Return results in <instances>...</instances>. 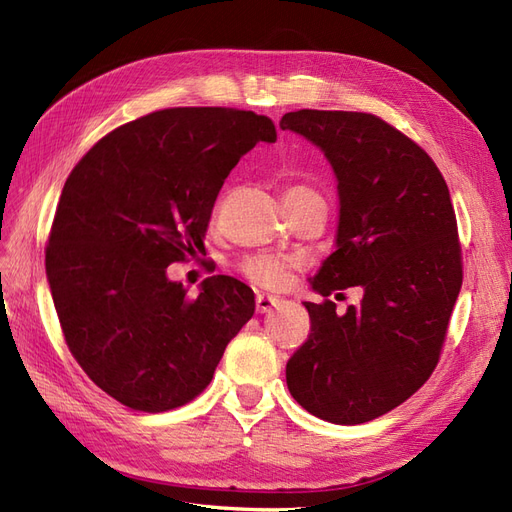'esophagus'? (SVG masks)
<instances>
[{
	"instance_id": "obj_1",
	"label": "esophagus",
	"mask_w": 512,
	"mask_h": 512,
	"mask_svg": "<svg viewBox=\"0 0 512 512\" xmlns=\"http://www.w3.org/2000/svg\"><path fill=\"white\" fill-rule=\"evenodd\" d=\"M276 302H279V298L276 296H270V294H259L257 298H255V306H257V313H270L274 306H276Z\"/></svg>"
}]
</instances>
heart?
Instances as JSON below:
<instances>
[{"label": "heart", "instance_id": "obj_1", "mask_svg": "<svg viewBox=\"0 0 512 512\" xmlns=\"http://www.w3.org/2000/svg\"><path fill=\"white\" fill-rule=\"evenodd\" d=\"M300 197H319L313 188L304 184H291L285 191V201H294ZM291 259L276 257V255H255L248 257L242 264V272L253 283L261 287H281L289 279Z\"/></svg>", "mask_w": 512, "mask_h": 512}]
</instances>
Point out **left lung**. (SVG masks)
I'll use <instances>...</instances> for the list:
<instances>
[{
	"label": "left lung",
	"instance_id": "1",
	"mask_svg": "<svg viewBox=\"0 0 512 512\" xmlns=\"http://www.w3.org/2000/svg\"><path fill=\"white\" fill-rule=\"evenodd\" d=\"M281 128L324 152L337 178L334 251L311 279L328 298L302 302L311 334L287 362V388L306 412L360 425L407 401L440 360L461 291V246L448 186L431 156L377 115L300 109Z\"/></svg>",
	"mask_w": 512,
	"mask_h": 512
}]
</instances>
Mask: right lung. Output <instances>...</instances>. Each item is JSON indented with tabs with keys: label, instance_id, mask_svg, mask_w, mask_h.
<instances>
[{
	"label": "right lung",
	"instance_id": "add662e5",
	"mask_svg": "<svg viewBox=\"0 0 512 512\" xmlns=\"http://www.w3.org/2000/svg\"><path fill=\"white\" fill-rule=\"evenodd\" d=\"M259 141H276L266 115L165 109L115 128L68 175L47 246L51 296L81 369L130 410L193 401L255 313L233 276L188 298L167 266L203 251L218 191Z\"/></svg>",
	"mask_w": 512,
	"mask_h": 512
}]
</instances>
